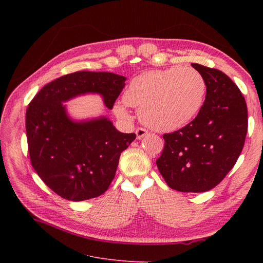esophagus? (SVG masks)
<instances>
[{
    "label": "esophagus",
    "instance_id": "1",
    "mask_svg": "<svg viewBox=\"0 0 263 263\" xmlns=\"http://www.w3.org/2000/svg\"><path fill=\"white\" fill-rule=\"evenodd\" d=\"M135 133H136V139L137 140H142L144 136H146L148 134V131L146 129H144V128H137Z\"/></svg>",
    "mask_w": 263,
    "mask_h": 263
}]
</instances>
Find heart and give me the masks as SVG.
I'll list each match as a JSON object with an SVG mask.
<instances>
[{
  "mask_svg": "<svg viewBox=\"0 0 263 263\" xmlns=\"http://www.w3.org/2000/svg\"><path fill=\"white\" fill-rule=\"evenodd\" d=\"M206 85L200 72L189 67L150 70L129 83L123 101L114 104V113L128 119V106L140 108V118L149 128L167 132L185 126L202 105Z\"/></svg>",
  "mask_w": 263,
  "mask_h": 263,
  "instance_id": "obj_1",
  "label": "heart"
}]
</instances>
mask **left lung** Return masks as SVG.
Wrapping results in <instances>:
<instances>
[{
	"instance_id": "1",
	"label": "left lung",
	"mask_w": 263,
	"mask_h": 263,
	"mask_svg": "<svg viewBox=\"0 0 263 263\" xmlns=\"http://www.w3.org/2000/svg\"><path fill=\"white\" fill-rule=\"evenodd\" d=\"M205 81V100L198 115L182 129L163 135L157 166L167 185L179 192H206L234 166L247 133V106L229 77L192 64Z\"/></svg>"
}]
</instances>
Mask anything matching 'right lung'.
<instances>
[{"label": "right lung", "mask_w": 263, "mask_h": 263, "mask_svg": "<svg viewBox=\"0 0 263 263\" xmlns=\"http://www.w3.org/2000/svg\"><path fill=\"white\" fill-rule=\"evenodd\" d=\"M126 80L112 72L77 71L49 83L29 104L25 128L32 166L61 197L82 201L102 195L115 177L120 154L136 137L119 132L104 116L73 120L63 102L98 93L110 109Z\"/></svg>", "instance_id": "obj_1"}]
</instances>
